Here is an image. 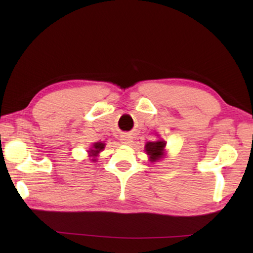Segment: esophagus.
Returning <instances> with one entry per match:
<instances>
[{
    "instance_id": "obj_1",
    "label": "esophagus",
    "mask_w": 253,
    "mask_h": 253,
    "mask_svg": "<svg viewBox=\"0 0 253 253\" xmlns=\"http://www.w3.org/2000/svg\"><path fill=\"white\" fill-rule=\"evenodd\" d=\"M121 142H122V144L129 145L131 143V137L129 135H122L121 136Z\"/></svg>"
}]
</instances>
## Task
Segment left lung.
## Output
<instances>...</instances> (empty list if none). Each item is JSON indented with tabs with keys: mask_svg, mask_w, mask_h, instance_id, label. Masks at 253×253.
<instances>
[{
	"mask_svg": "<svg viewBox=\"0 0 253 253\" xmlns=\"http://www.w3.org/2000/svg\"><path fill=\"white\" fill-rule=\"evenodd\" d=\"M166 143L163 142V140H158V142H149L146 144V147H145V151L151 156V161H156L157 158H160L163 155V152H164Z\"/></svg>",
	"mask_w": 253,
	"mask_h": 253,
	"instance_id": "obj_1",
	"label": "left lung"
}]
</instances>
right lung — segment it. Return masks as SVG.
Returning a JSON list of instances; mask_svg holds the SVG:
<instances>
[{
    "instance_id": "add662e5",
    "label": "right lung",
    "mask_w": 253,
    "mask_h": 253,
    "mask_svg": "<svg viewBox=\"0 0 253 253\" xmlns=\"http://www.w3.org/2000/svg\"><path fill=\"white\" fill-rule=\"evenodd\" d=\"M105 144L104 143H96L95 145H93V148L90 149V154L91 156H96L98 153H99L102 148H104ZM96 158H92V161H95Z\"/></svg>"
}]
</instances>
